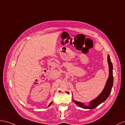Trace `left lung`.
<instances>
[{
  "instance_id": "8db88e82",
  "label": "left lung",
  "mask_w": 125,
  "mask_h": 125,
  "mask_svg": "<svg viewBox=\"0 0 125 125\" xmlns=\"http://www.w3.org/2000/svg\"><path fill=\"white\" fill-rule=\"evenodd\" d=\"M108 62L109 65V78L108 79L106 84H105L104 90L102 91L101 94L99 95L97 98L95 99L94 100L91 101L90 102V104L89 106H85V105H84V104H83L82 103L73 100V102H74L76 105H78L79 107L83 109H94L98 107L99 104L104 102L108 98L109 96L111 91L112 87H113V85L114 78L113 74V64L111 63L109 55H108Z\"/></svg>"
}]
</instances>
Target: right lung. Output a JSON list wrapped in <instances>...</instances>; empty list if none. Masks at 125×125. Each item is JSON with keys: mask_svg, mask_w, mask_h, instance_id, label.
<instances>
[{"mask_svg": "<svg viewBox=\"0 0 125 125\" xmlns=\"http://www.w3.org/2000/svg\"><path fill=\"white\" fill-rule=\"evenodd\" d=\"M52 104V102H51V104H49V106H50V105H51V104Z\"/></svg>", "mask_w": 125, "mask_h": 125, "instance_id": "1", "label": "right lung"}]
</instances>
